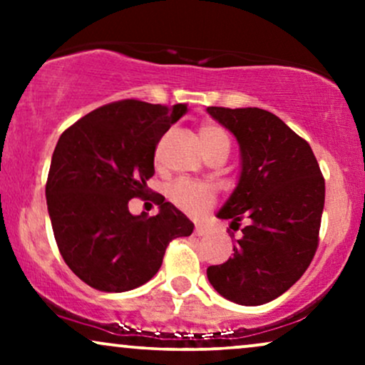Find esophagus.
I'll list each match as a JSON object with an SVG mask.
<instances>
[{
  "mask_svg": "<svg viewBox=\"0 0 365 365\" xmlns=\"http://www.w3.org/2000/svg\"><path fill=\"white\" fill-rule=\"evenodd\" d=\"M195 235L197 237H204V235H206V233H207V230L206 228H204V226L202 225H195Z\"/></svg>",
  "mask_w": 365,
  "mask_h": 365,
  "instance_id": "esophagus-1",
  "label": "esophagus"
}]
</instances>
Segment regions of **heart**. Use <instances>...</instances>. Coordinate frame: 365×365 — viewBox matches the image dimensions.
<instances>
[{
    "label": "heart",
    "instance_id": "b5f03b06",
    "mask_svg": "<svg viewBox=\"0 0 365 365\" xmlns=\"http://www.w3.org/2000/svg\"><path fill=\"white\" fill-rule=\"evenodd\" d=\"M199 135L206 150L215 148L217 144H230L225 130L212 123L202 125L199 130ZM168 195L175 206H178L188 215H200V212L207 211L215 204L216 199L215 190L211 187L204 185V183L188 182V180L175 182L170 187Z\"/></svg>",
    "mask_w": 365,
    "mask_h": 365
}]
</instances>
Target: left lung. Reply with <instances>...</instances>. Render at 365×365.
<instances>
[{"label":"left lung","mask_w":365,"mask_h":365,"mask_svg":"<svg viewBox=\"0 0 365 365\" xmlns=\"http://www.w3.org/2000/svg\"><path fill=\"white\" fill-rule=\"evenodd\" d=\"M207 113L240 145L238 185L217 212L242 237L233 257L207 267V279L225 299L240 305L271 302L305 273L317 245L324 178L311 145L261 108H217ZM233 235V233H232Z\"/></svg>","instance_id":"obj_1"}]
</instances>
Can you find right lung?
I'll list each match as a JSON object with an SVG mask.
<instances>
[{
	"instance_id": "add662e5",
	"label": "right lung",
	"mask_w": 365,
	"mask_h": 365,
	"mask_svg": "<svg viewBox=\"0 0 365 365\" xmlns=\"http://www.w3.org/2000/svg\"><path fill=\"white\" fill-rule=\"evenodd\" d=\"M185 111L187 104L123 99L61 133L46 182L48 211L63 261L96 290L118 293L148 283L170 242L194 232L182 211L148 188L159 140ZM133 196L158 203V215L133 217Z\"/></svg>"
}]
</instances>
